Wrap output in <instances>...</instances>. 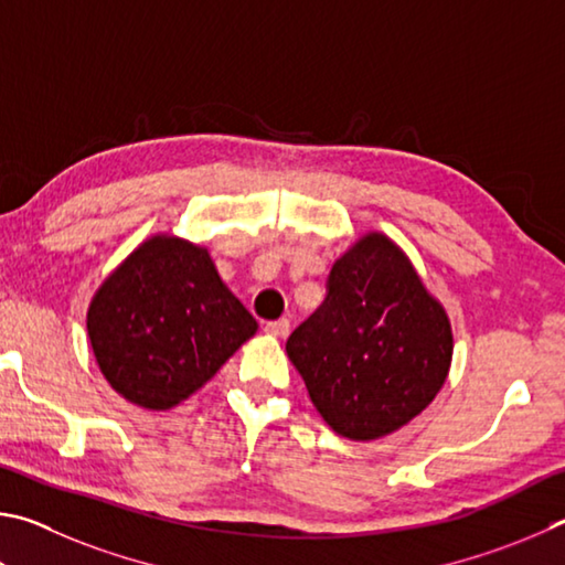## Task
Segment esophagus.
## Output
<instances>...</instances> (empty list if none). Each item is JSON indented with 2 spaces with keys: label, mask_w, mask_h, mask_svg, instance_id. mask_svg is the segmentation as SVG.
Here are the masks:
<instances>
[{
  "label": "esophagus",
  "mask_w": 565,
  "mask_h": 565,
  "mask_svg": "<svg viewBox=\"0 0 565 565\" xmlns=\"http://www.w3.org/2000/svg\"><path fill=\"white\" fill-rule=\"evenodd\" d=\"M265 332L273 334V338H288L290 332V320H275L265 324Z\"/></svg>",
  "instance_id": "34e87169"
}]
</instances>
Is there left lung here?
I'll list each match as a JSON object with an SVG mask.
<instances>
[{
	"label": "left lung",
	"mask_w": 565,
	"mask_h": 565,
	"mask_svg": "<svg viewBox=\"0 0 565 565\" xmlns=\"http://www.w3.org/2000/svg\"><path fill=\"white\" fill-rule=\"evenodd\" d=\"M328 298L290 334L288 358L320 417L374 441L419 417L451 370L454 332L409 255L370 231L332 265Z\"/></svg>",
	"instance_id": "left-lung-1"
}]
</instances>
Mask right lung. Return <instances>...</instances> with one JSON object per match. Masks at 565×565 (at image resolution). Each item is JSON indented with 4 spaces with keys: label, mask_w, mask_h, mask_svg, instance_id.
I'll use <instances>...</instances> for the list:
<instances>
[{
    "label": "right lung",
    "mask_w": 565,
    "mask_h": 565,
    "mask_svg": "<svg viewBox=\"0 0 565 565\" xmlns=\"http://www.w3.org/2000/svg\"><path fill=\"white\" fill-rule=\"evenodd\" d=\"M86 332L111 390L166 412L211 382L257 322L227 290L207 247L156 233L98 285Z\"/></svg>",
    "instance_id": "1"
}]
</instances>
